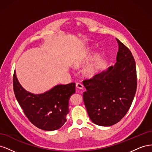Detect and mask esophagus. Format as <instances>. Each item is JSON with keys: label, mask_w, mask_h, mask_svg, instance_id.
Here are the masks:
<instances>
[{"label": "esophagus", "mask_w": 152, "mask_h": 152, "mask_svg": "<svg viewBox=\"0 0 152 152\" xmlns=\"http://www.w3.org/2000/svg\"><path fill=\"white\" fill-rule=\"evenodd\" d=\"M76 87H77V88H79L80 89H82V88H83V85H82L80 83H79V82H77V83H76Z\"/></svg>", "instance_id": "esophagus-1"}]
</instances>
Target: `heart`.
Masks as SVG:
<instances>
[{
  "instance_id": "heart-1",
  "label": "heart",
  "mask_w": 152,
  "mask_h": 152,
  "mask_svg": "<svg viewBox=\"0 0 152 152\" xmlns=\"http://www.w3.org/2000/svg\"><path fill=\"white\" fill-rule=\"evenodd\" d=\"M98 59V56H96L93 59V61H95L96 60H97ZM80 64V61L77 63L75 65L77 66L79 65ZM84 72L87 75H89V76H91L93 74V72H94V68H93V64H91L90 65H89L88 66H87V68L85 69L84 70Z\"/></svg>"
}]
</instances>
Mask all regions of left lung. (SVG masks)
<instances>
[{"label": "left lung", "instance_id": "8db88e82", "mask_svg": "<svg viewBox=\"0 0 152 152\" xmlns=\"http://www.w3.org/2000/svg\"><path fill=\"white\" fill-rule=\"evenodd\" d=\"M117 63L106 72L86 79L83 100L92 122L101 126H111L126 115L137 88L134 58L120 40Z\"/></svg>", "mask_w": 152, "mask_h": 152}]
</instances>
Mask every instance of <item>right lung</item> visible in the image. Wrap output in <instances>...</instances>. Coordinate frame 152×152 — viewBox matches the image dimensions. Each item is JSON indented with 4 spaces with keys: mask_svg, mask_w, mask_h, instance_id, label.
Returning a JSON list of instances; mask_svg holds the SVG:
<instances>
[{
    "mask_svg": "<svg viewBox=\"0 0 152 152\" xmlns=\"http://www.w3.org/2000/svg\"><path fill=\"white\" fill-rule=\"evenodd\" d=\"M12 82L16 98L31 124L48 131L57 130L64 125L69 113V98L75 92V83L58 85L43 94H34L23 88L15 71Z\"/></svg>",
    "mask_w": 152,
    "mask_h": 152,
    "instance_id": "obj_1",
    "label": "right lung"
}]
</instances>
